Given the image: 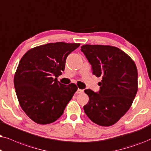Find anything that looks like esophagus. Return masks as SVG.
I'll use <instances>...</instances> for the list:
<instances>
[{"label": "esophagus", "instance_id": "esophagus-1", "mask_svg": "<svg viewBox=\"0 0 151 151\" xmlns=\"http://www.w3.org/2000/svg\"><path fill=\"white\" fill-rule=\"evenodd\" d=\"M83 92V90H81V89H79V88H78V90H77V92H76V94H81Z\"/></svg>", "mask_w": 151, "mask_h": 151}]
</instances>
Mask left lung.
Masks as SVG:
<instances>
[{
	"instance_id": "obj_1",
	"label": "left lung",
	"mask_w": 151,
	"mask_h": 151,
	"mask_svg": "<svg viewBox=\"0 0 151 151\" xmlns=\"http://www.w3.org/2000/svg\"><path fill=\"white\" fill-rule=\"evenodd\" d=\"M81 52L92 65V73L101 77L99 92L84 90L89 101L85 113L94 123L113 125L129 110L138 88V74L134 62L118 47L84 45Z\"/></svg>"
}]
</instances>
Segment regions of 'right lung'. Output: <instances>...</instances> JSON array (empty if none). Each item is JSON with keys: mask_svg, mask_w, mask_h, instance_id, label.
Here are the masks:
<instances>
[{"mask_svg": "<svg viewBox=\"0 0 151 151\" xmlns=\"http://www.w3.org/2000/svg\"><path fill=\"white\" fill-rule=\"evenodd\" d=\"M79 45L50 43L32 48L21 58L14 79L16 93L22 109L36 123L57 120L77 90L75 84L64 85L57 77L65 70L68 56Z\"/></svg>", "mask_w": 151, "mask_h": 151, "instance_id": "obj_1", "label": "right lung"}]
</instances>
